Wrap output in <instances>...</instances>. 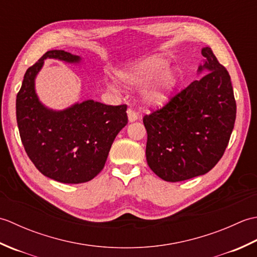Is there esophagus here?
<instances>
[{"label":"esophagus","instance_id":"esophagus-1","mask_svg":"<svg viewBox=\"0 0 257 257\" xmlns=\"http://www.w3.org/2000/svg\"><path fill=\"white\" fill-rule=\"evenodd\" d=\"M127 114H128V119H129L130 122H133V121H135V120L138 119V113L136 112L134 109H132V108L128 109Z\"/></svg>","mask_w":257,"mask_h":257}]
</instances>
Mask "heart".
I'll use <instances>...</instances> for the list:
<instances>
[{
	"label": "heart",
	"mask_w": 257,
	"mask_h": 257,
	"mask_svg": "<svg viewBox=\"0 0 257 257\" xmlns=\"http://www.w3.org/2000/svg\"><path fill=\"white\" fill-rule=\"evenodd\" d=\"M168 66L167 59L154 56L121 70L117 76L120 83L128 88H139L155 79L145 92V101L149 105L158 106L169 100L178 84L177 70Z\"/></svg>",
	"instance_id": "1"
}]
</instances>
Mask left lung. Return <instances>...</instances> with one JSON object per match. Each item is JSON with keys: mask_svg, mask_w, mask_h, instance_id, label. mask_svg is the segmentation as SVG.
<instances>
[{"mask_svg": "<svg viewBox=\"0 0 257 257\" xmlns=\"http://www.w3.org/2000/svg\"><path fill=\"white\" fill-rule=\"evenodd\" d=\"M202 55L204 64L198 72L203 76L144 117L147 162L165 181H184L209 172L224 154L233 132L236 102L230 75L210 47L202 48Z\"/></svg>", "mask_w": 257, "mask_h": 257, "instance_id": "obj_1", "label": "left lung"}]
</instances>
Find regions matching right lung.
I'll return each mask as SVG.
<instances>
[{
    "label": "right lung",
    "mask_w": 257,
    "mask_h": 257,
    "mask_svg": "<svg viewBox=\"0 0 257 257\" xmlns=\"http://www.w3.org/2000/svg\"><path fill=\"white\" fill-rule=\"evenodd\" d=\"M46 58L79 63L65 51H48L26 70L16 96V120L27 156L45 177L62 183H84L99 173L118 133L128 122L127 105L94 100L53 110L38 99L35 77Z\"/></svg>",
    "instance_id": "obj_1"
}]
</instances>
